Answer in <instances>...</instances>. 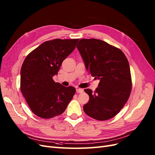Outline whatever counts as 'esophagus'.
<instances>
[{
    "mask_svg": "<svg viewBox=\"0 0 155 155\" xmlns=\"http://www.w3.org/2000/svg\"><path fill=\"white\" fill-rule=\"evenodd\" d=\"M76 92H77L78 93H82V92H83V88H76Z\"/></svg>",
    "mask_w": 155,
    "mask_h": 155,
    "instance_id": "obj_1",
    "label": "esophagus"
}]
</instances>
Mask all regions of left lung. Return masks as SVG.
I'll use <instances>...</instances> for the list:
<instances>
[{
  "label": "left lung",
  "instance_id": "1",
  "mask_svg": "<svg viewBox=\"0 0 155 155\" xmlns=\"http://www.w3.org/2000/svg\"><path fill=\"white\" fill-rule=\"evenodd\" d=\"M87 71L100 80L94 92H85L89 101L83 106L85 113L97 120L113 118L127 101L132 87L130 67L121 50L96 39H82L76 46Z\"/></svg>",
  "mask_w": 155,
  "mask_h": 155
}]
</instances>
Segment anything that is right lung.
Masks as SVG:
<instances>
[{
  "mask_svg": "<svg viewBox=\"0 0 155 155\" xmlns=\"http://www.w3.org/2000/svg\"><path fill=\"white\" fill-rule=\"evenodd\" d=\"M79 39L46 41L26 56L21 70V91L34 113L41 118L61 114L76 88L55 83L63 61L76 48Z\"/></svg>",
  "mask_w": 155,
  "mask_h": 155,
  "instance_id": "1",
  "label": "right lung"
}]
</instances>
